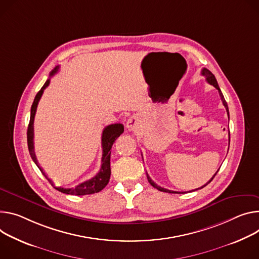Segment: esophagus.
Wrapping results in <instances>:
<instances>
[{"label": "esophagus", "mask_w": 259, "mask_h": 259, "mask_svg": "<svg viewBox=\"0 0 259 259\" xmlns=\"http://www.w3.org/2000/svg\"><path fill=\"white\" fill-rule=\"evenodd\" d=\"M139 124H140V122L138 120V117L136 115H132L127 121V128L130 131H135L139 128Z\"/></svg>", "instance_id": "obj_1"}]
</instances>
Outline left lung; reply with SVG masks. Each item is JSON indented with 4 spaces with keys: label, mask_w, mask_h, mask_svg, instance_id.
I'll use <instances>...</instances> for the list:
<instances>
[{
    "label": "left lung",
    "mask_w": 259,
    "mask_h": 259,
    "mask_svg": "<svg viewBox=\"0 0 259 259\" xmlns=\"http://www.w3.org/2000/svg\"><path fill=\"white\" fill-rule=\"evenodd\" d=\"M201 74L203 75V76H205V79H206V81L209 83V84H211V85H214L217 90H218V92H219V95H220V97H221V100H222V102H223V105L225 106V108H226V111H227V114H228V117H229V111H228V106H227V103H226V101H225V99H224V96H223V94H222V92H221V90H220V88H219V85H218V82H217V80H216V77H215V75L211 73L209 70H207V69H205V68H203L202 70H201ZM229 142H230V135H229ZM219 171V169L217 170V172ZM217 172L213 176V178H211L205 185H203L202 187H200V188H197V189H195V190H198V189H201V188H203V187H205L208 183H210L211 182V180H213L214 178H215V176L217 175ZM147 177H148V181H149V183L154 187V188H156V189H158L159 191H162V192H167V193H187V192H177V191H172V190H168V189H165V188H163V187H160V186H158L157 184H155L152 180H151V178L149 177V175H147ZM195 190H193V191H195ZM188 192H191V191H188Z\"/></svg>",
    "instance_id": "obj_1"
}]
</instances>
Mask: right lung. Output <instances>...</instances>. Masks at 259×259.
<instances>
[{"mask_svg": "<svg viewBox=\"0 0 259 259\" xmlns=\"http://www.w3.org/2000/svg\"><path fill=\"white\" fill-rule=\"evenodd\" d=\"M59 70V66H57L53 71L51 72L50 76H53L54 74H56ZM51 82V79H48L45 81V83L43 84V87L41 88V90L37 93V95L34 99V102L32 104L31 107V116H30V123H29V127H28V148H29V152L30 155L33 159V161L35 162L36 165L38 166V168L40 169V171L43 174V176L49 180V182L54 186L55 189H57L58 191L65 193V194H70V195H89V194H94L100 192L103 188L108 184L109 179H110V149L113 145V143L115 142V139L119 137L123 132H124V126L122 124H111L107 127L104 128L103 132H102V149H103V154H102V165L100 168V171L90 180L77 185L74 188H62V187H56L54 185V183L52 182V180H50L43 171V169L40 167L39 163L37 161L36 155H35V151H34V119H35V114H36V110H37V106L39 103V100L42 96V94L44 92V90L49 87Z\"/></svg>", "mask_w": 259, "mask_h": 259, "instance_id": "add662e5", "label": "right lung"}]
</instances>
